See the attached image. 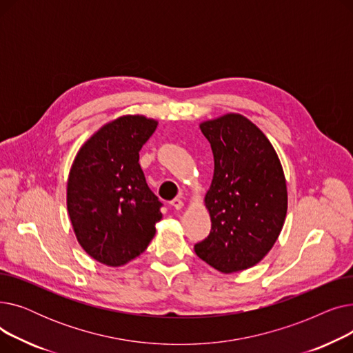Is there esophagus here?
Masks as SVG:
<instances>
[{
	"mask_svg": "<svg viewBox=\"0 0 353 353\" xmlns=\"http://www.w3.org/2000/svg\"><path fill=\"white\" fill-rule=\"evenodd\" d=\"M170 206H172V208H174L176 210H180V209L183 208V201H181V199H173V200L170 201Z\"/></svg>",
	"mask_w": 353,
	"mask_h": 353,
	"instance_id": "esophagus-1",
	"label": "esophagus"
}]
</instances>
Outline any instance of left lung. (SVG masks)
Returning a JSON list of instances; mask_svg holds the SVG:
<instances>
[{"mask_svg":"<svg viewBox=\"0 0 353 353\" xmlns=\"http://www.w3.org/2000/svg\"><path fill=\"white\" fill-rule=\"evenodd\" d=\"M214 157L206 194L212 219L209 236L196 254L221 273L249 269L268 254L288 210L282 164L266 136L240 114L200 124Z\"/></svg>","mask_w":353,"mask_h":353,"instance_id":"obj_1","label":"left lung"}]
</instances>
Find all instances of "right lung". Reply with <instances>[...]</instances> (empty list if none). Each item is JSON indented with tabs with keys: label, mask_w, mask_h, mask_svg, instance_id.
Masks as SVG:
<instances>
[{
	"label": "right lung",
	"mask_w": 353,
	"mask_h": 353,
	"mask_svg": "<svg viewBox=\"0 0 353 353\" xmlns=\"http://www.w3.org/2000/svg\"><path fill=\"white\" fill-rule=\"evenodd\" d=\"M157 121L124 116L101 127L74 160L67 209L81 248L97 262L121 266L156 233L163 203L145 183L139 152Z\"/></svg>",
	"instance_id": "add662e5"
}]
</instances>
